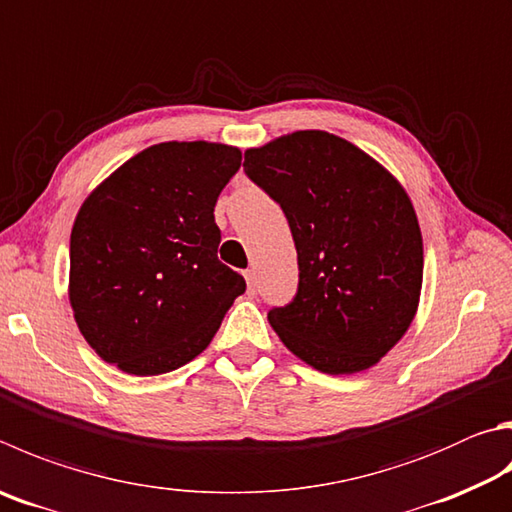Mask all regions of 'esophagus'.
Returning <instances> with one entry per match:
<instances>
[{"label": "esophagus", "instance_id": "1", "mask_svg": "<svg viewBox=\"0 0 512 512\" xmlns=\"http://www.w3.org/2000/svg\"><path fill=\"white\" fill-rule=\"evenodd\" d=\"M244 277H246L248 291L255 293V288H257V273H255V268H248V271L244 273Z\"/></svg>", "mask_w": 512, "mask_h": 512}]
</instances>
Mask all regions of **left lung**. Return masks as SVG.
Segmentation results:
<instances>
[{
	"mask_svg": "<svg viewBox=\"0 0 512 512\" xmlns=\"http://www.w3.org/2000/svg\"><path fill=\"white\" fill-rule=\"evenodd\" d=\"M244 170L280 203L300 284L268 322L284 347L331 376L374 367L418 311L423 237L410 194L374 156L322 129L244 152Z\"/></svg>",
	"mask_w": 512,
	"mask_h": 512,
	"instance_id": "8db88e82",
	"label": "left lung"
}]
</instances>
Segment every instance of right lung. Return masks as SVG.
<instances>
[{
  "label": "right lung",
  "instance_id": "obj_1",
  "mask_svg": "<svg viewBox=\"0 0 512 512\" xmlns=\"http://www.w3.org/2000/svg\"><path fill=\"white\" fill-rule=\"evenodd\" d=\"M239 147L167 141L98 183L73 221L69 302L87 345L132 376H159L206 349L246 291L219 262L215 203Z\"/></svg>",
  "mask_w": 512,
  "mask_h": 512
}]
</instances>
